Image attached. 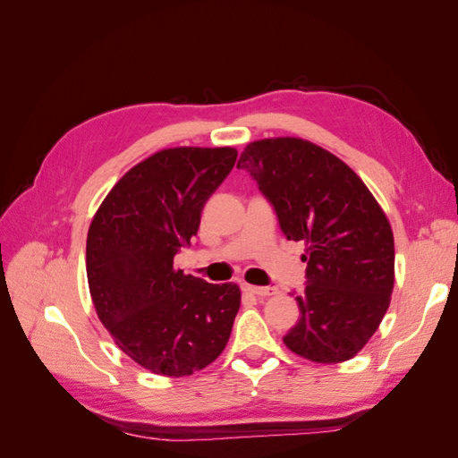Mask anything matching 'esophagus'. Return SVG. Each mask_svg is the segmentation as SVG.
<instances>
[{
	"mask_svg": "<svg viewBox=\"0 0 458 458\" xmlns=\"http://www.w3.org/2000/svg\"><path fill=\"white\" fill-rule=\"evenodd\" d=\"M244 290L248 294L258 296V298H266V296H275L276 294V288L275 286H252V284H246Z\"/></svg>",
	"mask_w": 458,
	"mask_h": 458,
	"instance_id": "1",
	"label": "esophagus"
}]
</instances>
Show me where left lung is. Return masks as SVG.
<instances>
[{
  "label": "left lung",
  "mask_w": 458,
  "mask_h": 458,
  "mask_svg": "<svg viewBox=\"0 0 458 458\" xmlns=\"http://www.w3.org/2000/svg\"><path fill=\"white\" fill-rule=\"evenodd\" d=\"M288 241L306 242L300 321L283 338L315 363L355 357L380 327L395 281L394 233L348 164L300 137L259 140L241 152Z\"/></svg>",
  "instance_id": "1"
}]
</instances>
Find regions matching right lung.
Instances as JSON below:
<instances>
[{"label": "right lung", "mask_w": 458, "mask_h": 458, "mask_svg": "<svg viewBox=\"0 0 458 458\" xmlns=\"http://www.w3.org/2000/svg\"><path fill=\"white\" fill-rule=\"evenodd\" d=\"M234 160L233 147L158 150L122 175L91 219L86 269L97 317L123 353L162 377L214 363L241 308L237 284L174 266Z\"/></svg>", "instance_id": "right-lung-1"}]
</instances>
